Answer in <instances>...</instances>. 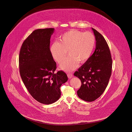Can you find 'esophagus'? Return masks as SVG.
Instances as JSON below:
<instances>
[{
    "instance_id": "obj_1",
    "label": "esophagus",
    "mask_w": 132,
    "mask_h": 132,
    "mask_svg": "<svg viewBox=\"0 0 132 132\" xmlns=\"http://www.w3.org/2000/svg\"><path fill=\"white\" fill-rule=\"evenodd\" d=\"M67 76H68L69 79H71V78H72L73 77V74L72 73H68L67 74Z\"/></svg>"
}]
</instances>
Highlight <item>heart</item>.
I'll return each instance as SVG.
<instances>
[{"instance_id": "heart-1", "label": "heart", "mask_w": 132, "mask_h": 132, "mask_svg": "<svg viewBox=\"0 0 132 132\" xmlns=\"http://www.w3.org/2000/svg\"><path fill=\"white\" fill-rule=\"evenodd\" d=\"M95 44V38L90 32H85L76 30L67 31L59 38V42L50 45V53L58 63H61L67 54L69 56L60 65L65 71L75 69L79 62L84 63L91 56Z\"/></svg>"}]
</instances>
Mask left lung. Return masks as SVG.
I'll return each instance as SVG.
<instances>
[{"label":"left lung","mask_w":132,"mask_h":132,"mask_svg":"<svg viewBox=\"0 0 132 132\" xmlns=\"http://www.w3.org/2000/svg\"><path fill=\"white\" fill-rule=\"evenodd\" d=\"M92 30L96 40L94 53L74 73L82 82L77 91L78 96L88 102L95 101L103 93L111 75L112 66L106 41L98 31L93 28Z\"/></svg>","instance_id":"obj_1"}]
</instances>
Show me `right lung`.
<instances>
[{
    "instance_id": "right-lung-1",
    "label": "right lung",
    "mask_w": 132,
    "mask_h": 132,
    "mask_svg": "<svg viewBox=\"0 0 132 132\" xmlns=\"http://www.w3.org/2000/svg\"><path fill=\"white\" fill-rule=\"evenodd\" d=\"M53 28L37 29L26 39L19 57L20 74L29 93L39 102L50 104L61 96L60 88L68 80L62 71L55 72L56 63L50 50Z\"/></svg>"
}]
</instances>
